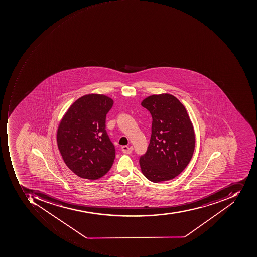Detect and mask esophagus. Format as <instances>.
I'll return each instance as SVG.
<instances>
[{
    "mask_svg": "<svg viewBox=\"0 0 257 257\" xmlns=\"http://www.w3.org/2000/svg\"><path fill=\"white\" fill-rule=\"evenodd\" d=\"M122 153H125V154H131L132 153V151H133V147L132 146H127V145H124L122 147Z\"/></svg>",
    "mask_w": 257,
    "mask_h": 257,
    "instance_id": "34e87169",
    "label": "esophagus"
}]
</instances>
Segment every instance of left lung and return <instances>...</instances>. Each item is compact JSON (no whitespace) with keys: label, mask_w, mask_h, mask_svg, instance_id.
Listing matches in <instances>:
<instances>
[{"label":"left lung","mask_w":257,"mask_h":257,"mask_svg":"<svg viewBox=\"0 0 257 257\" xmlns=\"http://www.w3.org/2000/svg\"><path fill=\"white\" fill-rule=\"evenodd\" d=\"M142 105L153 117L149 147L139 160L142 174L154 183L170 181L181 174L193 156V125L186 108L171 94L149 96Z\"/></svg>","instance_id":"8db88e82"}]
</instances>
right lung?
I'll list each match as a JSON object with an SVG mask.
<instances>
[{
  "label": "right lung",
  "mask_w": 257,
  "mask_h": 257,
  "mask_svg": "<svg viewBox=\"0 0 257 257\" xmlns=\"http://www.w3.org/2000/svg\"><path fill=\"white\" fill-rule=\"evenodd\" d=\"M113 105L103 94H87L73 103L57 132V142L66 166L81 178L97 180L109 171L115 149L105 130Z\"/></svg>",
  "instance_id": "obj_1"
}]
</instances>
